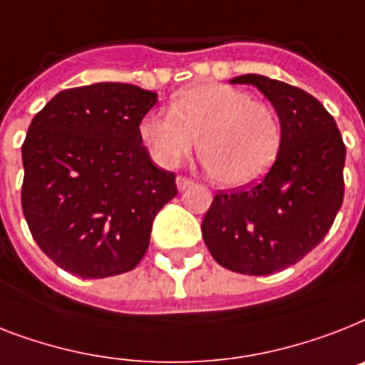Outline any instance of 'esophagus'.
<instances>
[{"instance_id": "1", "label": "esophagus", "mask_w": 365, "mask_h": 365, "mask_svg": "<svg viewBox=\"0 0 365 365\" xmlns=\"http://www.w3.org/2000/svg\"><path fill=\"white\" fill-rule=\"evenodd\" d=\"M192 183H195V182H192L191 178H185V176H178L176 178V185H178V189H180V191H185L187 187H191Z\"/></svg>"}]
</instances>
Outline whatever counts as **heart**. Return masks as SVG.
<instances>
[{"label":"heart","instance_id":"1","mask_svg":"<svg viewBox=\"0 0 365 365\" xmlns=\"http://www.w3.org/2000/svg\"><path fill=\"white\" fill-rule=\"evenodd\" d=\"M142 142L163 167H178L197 148L210 176L225 187L259 182L277 159L281 125L275 112L247 91L200 82L173 99L170 112L148 114Z\"/></svg>","mask_w":365,"mask_h":365}]
</instances>
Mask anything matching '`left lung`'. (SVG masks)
I'll return each instance as SVG.
<instances>
[{
    "instance_id": "obj_1",
    "label": "left lung",
    "mask_w": 365,
    "mask_h": 365,
    "mask_svg": "<svg viewBox=\"0 0 365 365\" xmlns=\"http://www.w3.org/2000/svg\"><path fill=\"white\" fill-rule=\"evenodd\" d=\"M230 84L255 86L274 105L281 148L260 182L213 197L202 238L223 268L269 275L304 259L330 230L345 192V144L336 120L307 91L262 75Z\"/></svg>"
}]
</instances>
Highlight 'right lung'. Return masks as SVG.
<instances>
[{
    "mask_svg": "<svg viewBox=\"0 0 365 365\" xmlns=\"http://www.w3.org/2000/svg\"><path fill=\"white\" fill-rule=\"evenodd\" d=\"M157 93L121 82L59 91L22 144V210L31 236L82 279L125 274L146 255L176 174L142 146V118Z\"/></svg>",
    "mask_w": 365,
    "mask_h": 365,
    "instance_id": "add662e5",
    "label": "right lung"
}]
</instances>
